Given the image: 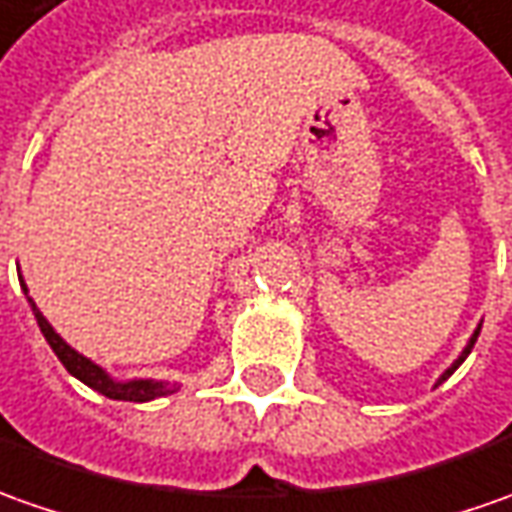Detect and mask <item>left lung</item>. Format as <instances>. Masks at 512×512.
<instances>
[{
	"mask_svg": "<svg viewBox=\"0 0 512 512\" xmlns=\"http://www.w3.org/2000/svg\"><path fill=\"white\" fill-rule=\"evenodd\" d=\"M479 331H482V326L476 328V334H473V337H470V343H467V348L465 351H462V357H459V360L453 362V365H450L448 371H445V374H442V377H439V382H445V379L450 377V374H453V371H456V368H459V365H462V362H465V357L467 354H470V348H473V345H476V337H479Z\"/></svg>",
	"mask_w": 512,
	"mask_h": 512,
	"instance_id": "left-lung-1",
	"label": "left lung"
}]
</instances>
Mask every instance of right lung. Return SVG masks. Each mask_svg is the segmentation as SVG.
Instances as JSON below:
<instances>
[{
    "mask_svg": "<svg viewBox=\"0 0 512 512\" xmlns=\"http://www.w3.org/2000/svg\"><path fill=\"white\" fill-rule=\"evenodd\" d=\"M25 286V283H22ZM27 291V289H25ZM30 300V297H27ZM30 309L36 314V323L42 328V334H45V340L50 343V348L56 351V357L62 360V365L73 374L76 379H81L84 385H90L93 391L98 394H104V397L110 399H124V402H150L155 397H167L175 391V385H169V382H152V379H135V382H115L110 379L101 368H98L96 362H90L87 357H81L79 351H73L70 345L64 343L62 337L53 331V326L45 320V314L36 309V303L30 300Z\"/></svg>",
    "mask_w": 512,
    "mask_h": 512,
    "instance_id": "add662e5",
    "label": "right lung"
}]
</instances>
